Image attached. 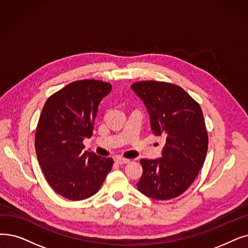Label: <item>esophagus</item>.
I'll return each mask as SVG.
<instances>
[{
    "label": "esophagus",
    "mask_w": 248,
    "mask_h": 248,
    "mask_svg": "<svg viewBox=\"0 0 248 248\" xmlns=\"http://www.w3.org/2000/svg\"><path fill=\"white\" fill-rule=\"evenodd\" d=\"M130 161H131L130 159H125V158H123V157L115 158V162L117 164H126V163L130 162Z\"/></svg>",
    "instance_id": "34e87169"
}]
</instances>
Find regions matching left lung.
<instances>
[{
  "label": "left lung",
  "mask_w": 248,
  "mask_h": 248,
  "mask_svg": "<svg viewBox=\"0 0 248 248\" xmlns=\"http://www.w3.org/2000/svg\"><path fill=\"white\" fill-rule=\"evenodd\" d=\"M150 115L151 130L166 138L162 157L141 159L137 184L143 195L165 201L184 193L196 179L208 151V133L198 102L179 86L143 81L131 86Z\"/></svg>",
  "instance_id": "8db88e82"
}]
</instances>
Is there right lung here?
Instances as JSON below:
<instances>
[{"label":"right lung","instance_id":"right-lung-1","mask_svg":"<svg viewBox=\"0 0 248 248\" xmlns=\"http://www.w3.org/2000/svg\"><path fill=\"white\" fill-rule=\"evenodd\" d=\"M112 89L109 83L81 80L52 94L42 108L35 134V151L48 185L71 201L97 192L112 168V158L84 151L93 133L100 101Z\"/></svg>","mask_w":248,"mask_h":248}]
</instances>
